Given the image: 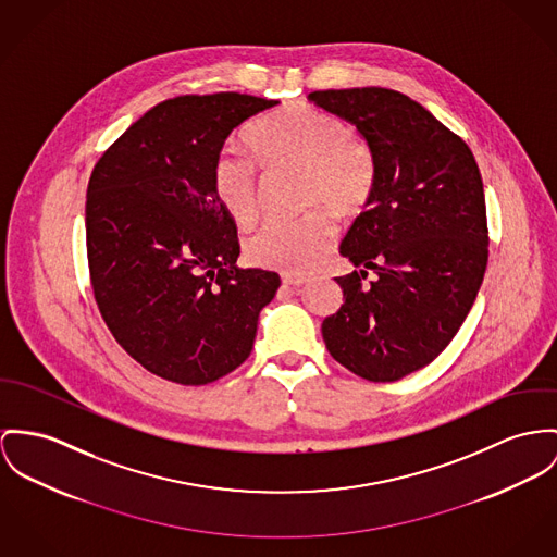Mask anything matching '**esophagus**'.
<instances>
[{
    "mask_svg": "<svg viewBox=\"0 0 557 557\" xmlns=\"http://www.w3.org/2000/svg\"><path fill=\"white\" fill-rule=\"evenodd\" d=\"M282 282H284V286H302V284H307V277H297V275H282Z\"/></svg>",
    "mask_w": 557,
    "mask_h": 557,
    "instance_id": "esophagus-1",
    "label": "esophagus"
}]
</instances>
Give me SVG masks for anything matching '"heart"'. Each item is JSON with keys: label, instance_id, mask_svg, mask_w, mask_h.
<instances>
[{"label": "heart", "instance_id": "heart-1", "mask_svg": "<svg viewBox=\"0 0 557 557\" xmlns=\"http://www.w3.org/2000/svg\"><path fill=\"white\" fill-rule=\"evenodd\" d=\"M250 146L269 172L300 170L302 203L319 208L299 218L269 220L246 239V257L258 267L305 275L324 260L337 233L326 208L351 215L369 203L375 188L373 154L339 116L309 103H290L258 121ZM214 190L239 224L257 218L260 175L242 154L222 152L215 159Z\"/></svg>", "mask_w": 557, "mask_h": 557}]
</instances>
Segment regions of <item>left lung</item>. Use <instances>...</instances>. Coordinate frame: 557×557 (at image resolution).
Listing matches in <instances>:
<instances>
[{
    "instance_id": "left-lung-1",
    "label": "left lung",
    "mask_w": 557,
    "mask_h": 557,
    "mask_svg": "<svg viewBox=\"0 0 557 557\" xmlns=\"http://www.w3.org/2000/svg\"><path fill=\"white\" fill-rule=\"evenodd\" d=\"M309 99L354 125L375 161L367 212L342 244L360 271L335 277L345 302L322 337L351 373L396 382L449 345L476 299L487 264L481 173L471 148L403 92L333 88Z\"/></svg>"
}]
</instances>
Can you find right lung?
I'll use <instances>...</instances> for the list:
<instances>
[{
	"label": "right lung",
	"mask_w": 557,
	"mask_h": 557,
	"mask_svg": "<svg viewBox=\"0 0 557 557\" xmlns=\"http://www.w3.org/2000/svg\"><path fill=\"white\" fill-rule=\"evenodd\" d=\"M277 99L184 95L148 110L88 180L86 252L99 311L150 373L212 384L252 351L280 275L239 269L237 228L214 190L228 135Z\"/></svg>",
	"instance_id": "1"
}]
</instances>
